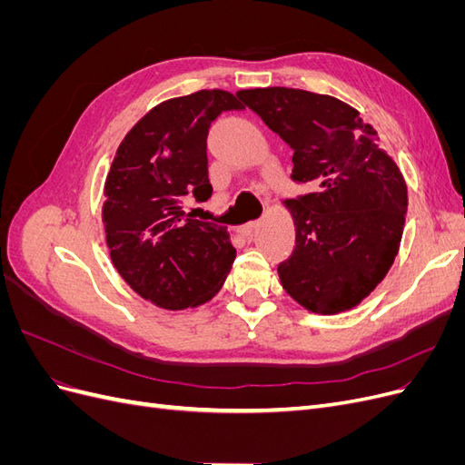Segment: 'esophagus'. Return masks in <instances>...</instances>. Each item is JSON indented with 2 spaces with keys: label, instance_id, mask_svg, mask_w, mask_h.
Returning a JSON list of instances; mask_svg holds the SVG:
<instances>
[{
  "label": "esophagus",
  "instance_id": "1",
  "mask_svg": "<svg viewBox=\"0 0 465 465\" xmlns=\"http://www.w3.org/2000/svg\"><path fill=\"white\" fill-rule=\"evenodd\" d=\"M258 224H260V221H250V223L242 224V227H238V229H236V232H238V234H242V236H250L252 232L256 231Z\"/></svg>",
  "mask_w": 465,
  "mask_h": 465
}]
</instances>
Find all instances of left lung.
Returning <instances> with one entry per match:
<instances>
[{"label": "left lung", "instance_id": "8db88e82", "mask_svg": "<svg viewBox=\"0 0 465 465\" xmlns=\"http://www.w3.org/2000/svg\"><path fill=\"white\" fill-rule=\"evenodd\" d=\"M236 96L294 151L292 180L316 192L287 200L294 250L277 272L306 311L355 308L386 277L398 256L407 184L396 161L359 110L302 89H242Z\"/></svg>", "mask_w": 465, "mask_h": 465}]
</instances>
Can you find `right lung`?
<instances>
[{
	"instance_id": "right-lung-1",
	"label": "right lung",
	"mask_w": 465,
	"mask_h": 465,
	"mask_svg": "<svg viewBox=\"0 0 465 465\" xmlns=\"http://www.w3.org/2000/svg\"><path fill=\"white\" fill-rule=\"evenodd\" d=\"M236 94L203 89L168 98L125 134L104 182L110 260L139 297L164 311L202 306L221 291L236 250L227 227L198 221L188 200L211 198L207 134Z\"/></svg>"
}]
</instances>
